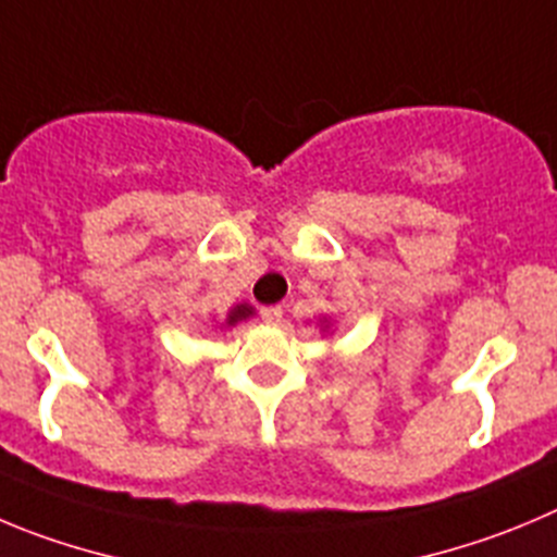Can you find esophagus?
Wrapping results in <instances>:
<instances>
[{
    "label": "esophagus",
    "mask_w": 557,
    "mask_h": 557,
    "mask_svg": "<svg viewBox=\"0 0 557 557\" xmlns=\"http://www.w3.org/2000/svg\"><path fill=\"white\" fill-rule=\"evenodd\" d=\"M261 315L267 324H277V321L283 319V308H280V305H269V308L261 310Z\"/></svg>",
    "instance_id": "1"
}]
</instances>
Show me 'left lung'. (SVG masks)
Here are the masks:
<instances>
[{"instance_id":"1","label":"left lung","mask_w":557,"mask_h":557,"mask_svg":"<svg viewBox=\"0 0 557 557\" xmlns=\"http://www.w3.org/2000/svg\"><path fill=\"white\" fill-rule=\"evenodd\" d=\"M319 326H321V332H326V330H330V321H326V315H324V321L319 319Z\"/></svg>"}]
</instances>
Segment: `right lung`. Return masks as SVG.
Wrapping results in <instances>:
<instances>
[{"instance_id":"right-lung-1","label":"right lung","mask_w":557,"mask_h":557,"mask_svg":"<svg viewBox=\"0 0 557 557\" xmlns=\"http://www.w3.org/2000/svg\"><path fill=\"white\" fill-rule=\"evenodd\" d=\"M252 315H255L252 305L238 302V305H233L231 310H227V315L216 326H220V330H231V326H236L238 321H247V319H252Z\"/></svg>"}]
</instances>
